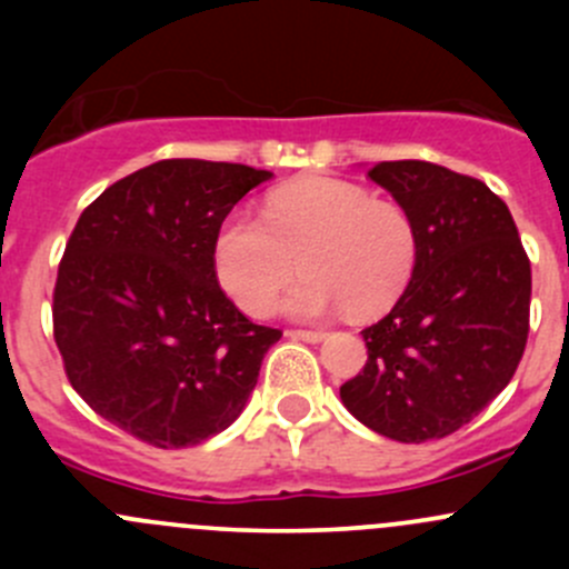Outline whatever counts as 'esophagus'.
Instances as JSON below:
<instances>
[{
    "instance_id": "obj_1",
    "label": "esophagus",
    "mask_w": 569,
    "mask_h": 569,
    "mask_svg": "<svg viewBox=\"0 0 569 569\" xmlns=\"http://www.w3.org/2000/svg\"><path fill=\"white\" fill-rule=\"evenodd\" d=\"M291 338H297V341H308V343H319L321 338H325V332L321 330H289Z\"/></svg>"
}]
</instances>
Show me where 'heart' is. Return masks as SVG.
<instances>
[{
    "label": "heart",
    "instance_id": "obj_1",
    "mask_svg": "<svg viewBox=\"0 0 569 569\" xmlns=\"http://www.w3.org/2000/svg\"><path fill=\"white\" fill-rule=\"evenodd\" d=\"M418 228L410 211L338 178H300L274 189L263 220L237 214L214 244L217 278L239 308L263 317L280 289L297 319L343 308L347 317H380L396 306L416 272Z\"/></svg>",
    "mask_w": 569,
    "mask_h": 569
}]
</instances>
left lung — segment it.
<instances>
[{
  "label": "left lung",
  "mask_w": 569,
  "mask_h": 569,
  "mask_svg": "<svg viewBox=\"0 0 569 569\" xmlns=\"http://www.w3.org/2000/svg\"><path fill=\"white\" fill-rule=\"evenodd\" d=\"M369 178L410 211L418 261L391 313L360 332L369 360L341 401L375 432L423 443L457 432L512 380L531 263L507 203L479 178L418 159L380 162Z\"/></svg>",
  "instance_id": "8db88e82"
}]
</instances>
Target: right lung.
I'll use <instances>...</instances> for the list:
<instances>
[{"instance_id":"obj_1","label":"right lung","mask_w":569,"mask_h":569,"mask_svg":"<svg viewBox=\"0 0 569 569\" xmlns=\"http://www.w3.org/2000/svg\"><path fill=\"white\" fill-rule=\"evenodd\" d=\"M269 170L162 159L79 217L54 286V341L73 391L157 449L231 427L280 330L252 325L217 283L222 220Z\"/></svg>"}]
</instances>
